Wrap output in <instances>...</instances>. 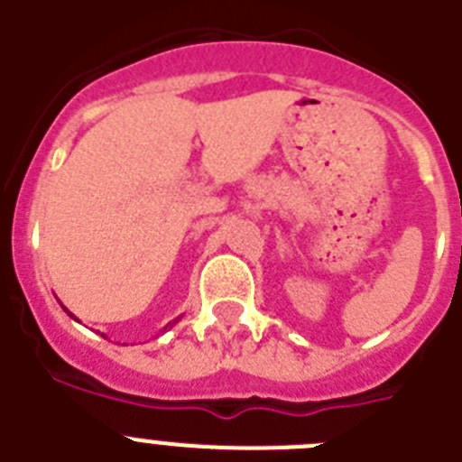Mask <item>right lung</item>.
Returning <instances> with one entry per match:
<instances>
[{"instance_id": "1", "label": "right lung", "mask_w": 462, "mask_h": 462, "mask_svg": "<svg viewBox=\"0 0 462 462\" xmlns=\"http://www.w3.org/2000/svg\"><path fill=\"white\" fill-rule=\"evenodd\" d=\"M64 310H67V308H64ZM67 312H69V310H67ZM69 317H73V314H71V312H69ZM175 321H178V319H175ZM175 321H173V324H175Z\"/></svg>"}]
</instances>
